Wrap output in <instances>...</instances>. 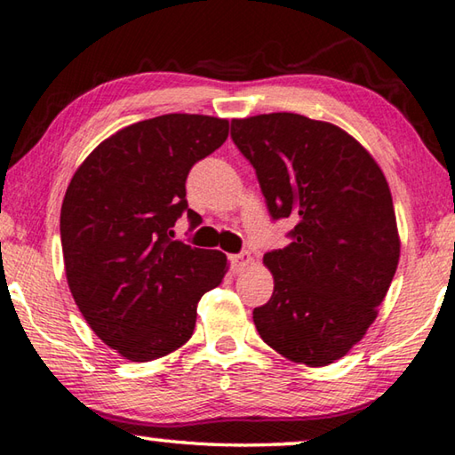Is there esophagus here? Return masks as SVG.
Instances as JSON below:
<instances>
[{"label":"esophagus","instance_id":"34e87169","mask_svg":"<svg viewBox=\"0 0 455 455\" xmlns=\"http://www.w3.org/2000/svg\"><path fill=\"white\" fill-rule=\"evenodd\" d=\"M232 267H234V272H242V270H245V267L250 266V262H251V258H250V254L248 251H242V254H234L232 258Z\"/></svg>","mask_w":455,"mask_h":455}]
</instances>
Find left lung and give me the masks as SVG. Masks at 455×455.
<instances>
[{"instance_id": "1", "label": "left lung", "mask_w": 455, "mask_h": 455, "mask_svg": "<svg viewBox=\"0 0 455 455\" xmlns=\"http://www.w3.org/2000/svg\"><path fill=\"white\" fill-rule=\"evenodd\" d=\"M272 220L292 218L267 251L274 294L254 308L259 337L288 361L326 367L359 342L399 264L389 185L367 148L337 124L294 113L234 118Z\"/></svg>"}]
</instances>
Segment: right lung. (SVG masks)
<instances>
[{
  "label": "right lung",
  "mask_w": 455,
  "mask_h": 455,
  "mask_svg": "<svg viewBox=\"0 0 455 455\" xmlns=\"http://www.w3.org/2000/svg\"><path fill=\"white\" fill-rule=\"evenodd\" d=\"M226 118L163 115L124 126L76 169L60 212L66 280L104 345L135 363L177 351L196 329L197 302L228 258L173 240L188 213L191 167L228 139Z\"/></svg>",
  "instance_id": "obj_1"
}]
</instances>
